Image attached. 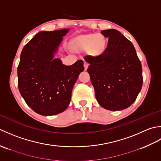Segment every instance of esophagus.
<instances>
[{
    "label": "esophagus",
    "instance_id": "obj_1",
    "mask_svg": "<svg viewBox=\"0 0 161 161\" xmlns=\"http://www.w3.org/2000/svg\"><path fill=\"white\" fill-rule=\"evenodd\" d=\"M88 63L86 62V61H84V69L85 70H87V68L88 67Z\"/></svg>",
    "mask_w": 161,
    "mask_h": 161
}]
</instances>
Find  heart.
Masks as SVG:
<instances>
[{
  "label": "heart",
  "mask_w": 161,
  "mask_h": 161,
  "mask_svg": "<svg viewBox=\"0 0 161 161\" xmlns=\"http://www.w3.org/2000/svg\"><path fill=\"white\" fill-rule=\"evenodd\" d=\"M104 43V39L102 36L91 34L75 39L71 43V46L76 51H85L89 49L92 53H99L103 48Z\"/></svg>",
  "instance_id": "b5f03b06"
}]
</instances>
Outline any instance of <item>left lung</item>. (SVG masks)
I'll return each instance as SVG.
<instances>
[{
  "mask_svg": "<svg viewBox=\"0 0 161 161\" xmlns=\"http://www.w3.org/2000/svg\"><path fill=\"white\" fill-rule=\"evenodd\" d=\"M108 38L106 49L97 56L87 55V71L96 100L102 107L119 111L131 106L142 86L141 61L132 43L114 29L102 30Z\"/></svg>",
  "mask_w": 161,
  "mask_h": 161,
  "instance_id": "8db88e82",
  "label": "left lung"
}]
</instances>
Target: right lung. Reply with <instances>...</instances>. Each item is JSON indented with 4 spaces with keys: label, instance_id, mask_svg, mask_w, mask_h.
<instances>
[{
    "label": "right lung",
    "instance_id": "right-lung-1",
    "mask_svg": "<svg viewBox=\"0 0 161 161\" xmlns=\"http://www.w3.org/2000/svg\"><path fill=\"white\" fill-rule=\"evenodd\" d=\"M69 29L42 31L24 46L17 68L18 87L24 100L34 111L53 115L64 111L70 104L72 90L84 70L78 60L66 66L54 54Z\"/></svg>",
    "mask_w": 161,
    "mask_h": 161
}]
</instances>
